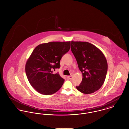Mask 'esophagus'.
<instances>
[{"instance_id": "esophagus-1", "label": "esophagus", "mask_w": 129, "mask_h": 129, "mask_svg": "<svg viewBox=\"0 0 129 129\" xmlns=\"http://www.w3.org/2000/svg\"><path fill=\"white\" fill-rule=\"evenodd\" d=\"M68 78H69V80H71V79L72 78V75L69 76H68Z\"/></svg>"}]
</instances>
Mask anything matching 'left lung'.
I'll return each instance as SVG.
<instances>
[{
    "mask_svg": "<svg viewBox=\"0 0 129 129\" xmlns=\"http://www.w3.org/2000/svg\"><path fill=\"white\" fill-rule=\"evenodd\" d=\"M71 50L83 74L77 89L85 94L94 92L102 86L106 77L108 63L105 56L97 47L87 42L72 41Z\"/></svg>",
    "mask_w": 129,
    "mask_h": 129,
    "instance_id": "left-lung-1",
    "label": "left lung"
}]
</instances>
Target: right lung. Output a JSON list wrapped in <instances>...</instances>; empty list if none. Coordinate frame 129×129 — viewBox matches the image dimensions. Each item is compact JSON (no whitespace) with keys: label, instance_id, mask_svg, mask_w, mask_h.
I'll return each mask as SVG.
<instances>
[{"label":"right lung","instance_id":"right-lung-1","mask_svg":"<svg viewBox=\"0 0 129 129\" xmlns=\"http://www.w3.org/2000/svg\"><path fill=\"white\" fill-rule=\"evenodd\" d=\"M70 42H53L37 46L27 60L25 72L27 79L35 89L44 95L58 91L64 80L53 71L60 68L62 57L69 52Z\"/></svg>","mask_w":129,"mask_h":129}]
</instances>
